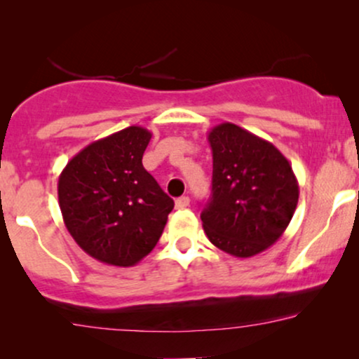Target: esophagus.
<instances>
[{
	"label": "esophagus",
	"mask_w": 359,
	"mask_h": 359,
	"mask_svg": "<svg viewBox=\"0 0 359 359\" xmlns=\"http://www.w3.org/2000/svg\"><path fill=\"white\" fill-rule=\"evenodd\" d=\"M189 204H191V199H189L187 196H182V197H179V199H175V208L177 209L189 208Z\"/></svg>",
	"instance_id": "esophagus-1"
}]
</instances>
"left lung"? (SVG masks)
I'll return each instance as SVG.
<instances>
[{
    "instance_id": "8db88e82",
    "label": "left lung",
    "mask_w": 359,
    "mask_h": 359,
    "mask_svg": "<svg viewBox=\"0 0 359 359\" xmlns=\"http://www.w3.org/2000/svg\"><path fill=\"white\" fill-rule=\"evenodd\" d=\"M212 191L201 219L209 241L236 258H250L282 236L299 203L290 162L273 143L233 123L208 133Z\"/></svg>"
}]
</instances>
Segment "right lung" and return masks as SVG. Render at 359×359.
Wrapping results in <instances>:
<instances>
[{"label": "right lung", "instance_id": "right-lung-1", "mask_svg": "<svg viewBox=\"0 0 359 359\" xmlns=\"http://www.w3.org/2000/svg\"><path fill=\"white\" fill-rule=\"evenodd\" d=\"M150 138L147 128L128 126L82 148L59 177L65 228L106 265H137L155 248L174 209L142 163Z\"/></svg>", "mask_w": 359, "mask_h": 359}]
</instances>
